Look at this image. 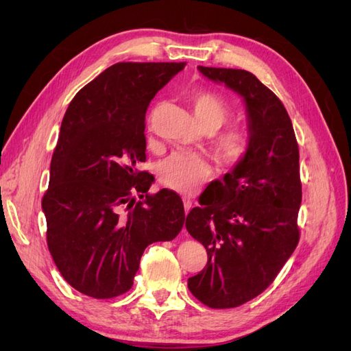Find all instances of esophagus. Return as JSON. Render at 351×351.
<instances>
[{
    "label": "esophagus",
    "mask_w": 351,
    "mask_h": 351,
    "mask_svg": "<svg viewBox=\"0 0 351 351\" xmlns=\"http://www.w3.org/2000/svg\"><path fill=\"white\" fill-rule=\"evenodd\" d=\"M183 204H184V210H186V214H189V210L192 209V205H193L192 199L187 197V196H184V197H183Z\"/></svg>",
    "instance_id": "34e87169"
}]
</instances>
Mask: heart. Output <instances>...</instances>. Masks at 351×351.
Returning a JSON list of instances; mask_svg holds the SVG:
<instances>
[{"instance_id": "1", "label": "heart", "mask_w": 351, "mask_h": 351, "mask_svg": "<svg viewBox=\"0 0 351 351\" xmlns=\"http://www.w3.org/2000/svg\"><path fill=\"white\" fill-rule=\"evenodd\" d=\"M192 105L196 119L204 130L217 132L231 114L228 102L210 90L192 93ZM214 151L222 167L237 165L246 155L247 137L240 129L222 132L214 142ZM210 176V167L197 154H176L159 165V180L168 189L178 193L192 195Z\"/></svg>"}]
</instances>
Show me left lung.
<instances>
[{
  "instance_id": "left-lung-1",
  "label": "left lung",
  "mask_w": 351,
  "mask_h": 351,
  "mask_svg": "<svg viewBox=\"0 0 351 351\" xmlns=\"http://www.w3.org/2000/svg\"><path fill=\"white\" fill-rule=\"evenodd\" d=\"M197 70L237 93L246 108V155L215 180L218 197L186 218L189 234L208 252L206 268L189 278V290L209 307L228 309L267 289L299 243V146L282 102L254 74Z\"/></svg>"
}]
</instances>
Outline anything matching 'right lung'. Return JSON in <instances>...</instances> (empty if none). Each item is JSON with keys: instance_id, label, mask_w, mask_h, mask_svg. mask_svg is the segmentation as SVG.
<instances>
[{"instance_id": "1", "label": "right lung", "mask_w": 351, "mask_h": 351, "mask_svg": "<svg viewBox=\"0 0 351 351\" xmlns=\"http://www.w3.org/2000/svg\"><path fill=\"white\" fill-rule=\"evenodd\" d=\"M183 69L119 62L82 88L62 119L42 210L60 274L89 297L129 291L145 249L183 228L180 196L167 189L146 195L152 180L137 169L146 159L147 105Z\"/></svg>"}]
</instances>
